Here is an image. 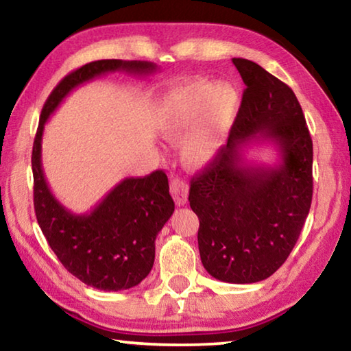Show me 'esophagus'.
<instances>
[{"label": "esophagus", "instance_id": "obj_1", "mask_svg": "<svg viewBox=\"0 0 351 351\" xmlns=\"http://www.w3.org/2000/svg\"><path fill=\"white\" fill-rule=\"evenodd\" d=\"M170 192H171V195H173V198H175L178 206H184L187 203L189 186L186 181L181 180V178H171Z\"/></svg>", "mask_w": 351, "mask_h": 351}]
</instances>
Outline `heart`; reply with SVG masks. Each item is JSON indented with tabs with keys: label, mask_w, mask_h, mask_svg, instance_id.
<instances>
[{
	"label": "heart",
	"mask_w": 351,
	"mask_h": 351,
	"mask_svg": "<svg viewBox=\"0 0 351 351\" xmlns=\"http://www.w3.org/2000/svg\"><path fill=\"white\" fill-rule=\"evenodd\" d=\"M240 102L232 83L190 82L165 94L156 123L167 138H180L195 128L184 142V154L190 164L204 165L221 150Z\"/></svg>",
	"instance_id": "obj_1"
}]
</instances>
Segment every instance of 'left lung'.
Segmentation results:
<instances>
[{
	"instance_id": "1",
	"label": "left lung",
	"mask_w": 351,
	"mask_h": 351,
	"mask_svg": "<svg viewBox=\"0 0 351 351\" xmlns=\"http://www.w3.org/2000/svg\"><path fill=\"white\" fill-rule=\"evenodd\" d=\"M246 90L228 144L190 180L189 201L199 218L201 261L228 283L265 280L295 246L311 207L313 141L293 90L246 58H232ZM274 141L276 168L244 164L241 148Z\"/></svg>"
}]
</instances>
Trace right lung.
<instances>
[{
    "mask_svg": "<svg viewBox=\"0 0 351 351\" xmlns=\"http://www.w3.org/2000/svg\"><path fill=\"white\" fill-rule=\"evenodd\" d=\"M114 71L152 74L156 64L112 58L86 63L63 77L41 110L32 148L34 207L41 232L71 274L102 291L133 288L152 271L154 240L175 210L167 175L156 170L144 178H125L90 213L77 215L47 186L41 138L46 121L75 86Z\"/></svg>",
    "mask_w": 351,
    "mask_h": 351,
    "instance_id": "add662e5",
    "label": "right lung"
}]
</instances>
